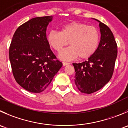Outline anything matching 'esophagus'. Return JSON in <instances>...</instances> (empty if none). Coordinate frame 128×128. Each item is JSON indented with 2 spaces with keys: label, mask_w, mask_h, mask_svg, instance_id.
<instances>
[{
  "label": "esophagus",
  "mask_w": 128,
  "mask_h": 128,
  "mask_svg": "<svg viewBox=\"0 0 128 128\" xmlns=\"http://www.w3.org/2000/svg\"><path fill=\"white\" fill-rule=\"evenodd\" d=\"M62 64H63V65H64V66H66V65H68V64H70V63L68 62L63 61L62 62Z\"/></svg>",
  "instance_id": "34e87169"
}]
</instances>
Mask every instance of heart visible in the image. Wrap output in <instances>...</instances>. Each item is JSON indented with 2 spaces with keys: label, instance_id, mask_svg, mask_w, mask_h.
<instances>
[{
  "label": "heart",
  "instance_id": "heart-1",
  "mask_svg": "<svg viewBox=\"0 0 128 128\" xmlns=\"http://www.w3.org/2000/svg\"><path fill=\"white\" fill-rule=\"evenodd\" d=\"M100 32L94 26L79 22H72L61 27L60 31L52 30L47 35L49 45L60 52L69 44L70 48L60 54V58L71 59L78 58L86 59L92 56L98 49Z\"/></svg>",
  "mask_w": 128,
  "mask_h": 128
}]
</instances>
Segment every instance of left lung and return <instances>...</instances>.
Segmentation results:
<instances>
[{"label":"left lung","mask_w":128,"mask_h":128,"mask_svg":"<svg viewBox=\"0 0 128 128\" xmlns=\"http://www.w3.org/2000/svg\"><path fill=\"white\" fill-rule=\"evenodd\" d=\"M96 20L100 22L101 34L98 49L86 61L72 64L76 87L81 92L88 94L98 91L110 81L118 54L117 44L112 31L106 24Z\"/></svg>","instance_id":"left-lung-1"}]
</instances>
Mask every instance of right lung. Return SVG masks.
Returning <instances> with one entry per match:
<instances>
[{
    "label": "right lung",
    "instance_id": "obj_1",
    "mask_svg": "<svg viewBox=\"0 0 128 128\" xmlns=\"http://www.w3.org/2000/svg\"><path fill=\"white\" fill-rule=\"evenodd\" d=\"M52 16L35 17L20 26L9 48L13 76L30 92L44 91L62 66L47 41L46 29Z\"/></svg>",
    "mask_w": 128,
    "mask_h": 128
}]
</instances>
